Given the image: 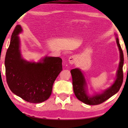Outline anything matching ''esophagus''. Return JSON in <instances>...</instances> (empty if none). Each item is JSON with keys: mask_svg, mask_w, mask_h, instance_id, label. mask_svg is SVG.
I'll return each mask as SVG.
<instances>
[{"mask_svg": "<svg viewBox=\"0 0 128 128\" xmlns=\"http://www.w3.org/2000/svg\"><path fill=\"white\" fill-rule=\"evenodd\" d=\"M76 59H77L76 56L74 55L70 56V57L69 58V59H68V62H69V64H74L76 62Z\"/></svg>", "mask_w": 128, "mask_h": 128, "instance_id": "esophagus-1", "label": "esophagus"}]
</instances>
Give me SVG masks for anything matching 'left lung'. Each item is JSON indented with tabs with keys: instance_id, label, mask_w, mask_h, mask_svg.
I'll return each instance as SVG.
<instances>
[{
	"instance_id": "8db88e82",
	"label": "left lung",
	"mask_w": 128,
	"mask_h": 128,
	"mask_svg": "<svg viewBox=\"0 0 128 128\" xmlns=\"http://www.w3.org/2000/svg\"><path fill=\"white\" fill-rule=\"evenodd\" d=\"M116 43L120 52V62L116 73V77L114 83L107 89L100 93H95L90 95L88 93L87 82L83 73L80 68L73 69L70 70L72 76L73 91L77 98L82 102L88 105H97L111 98L118 92L122 85L123 81L122 67L124 65V55L118 35L115 34Z\"/></svg>"
}]
</instances>
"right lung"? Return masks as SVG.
I'll list each match as a JSON object with an SVG mask.
<instances>
[{"instance_id":"obj_1","label":"right lung","mask_w":128,"mask_h":128,"mask_svg":"<svg viewBox=\"0 0 128 128\" xmlns=\"http://www.w3.org/2000/svg\"><path fill=\"white\" fill-rule=\"evenodd\" d=\"M17 25L12 34L5 58L8 85L15 95L33 103H42L50 96L55 80L62 70V59L46 56L38 62L24 59L18 34L22 33Z\"/></svg>"}]
</instances>
